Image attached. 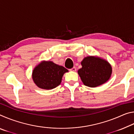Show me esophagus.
<instances>
[{
	"label": "esophagus",
	"instance_id": "esophagus-1",
	"mask_svg": "<svg viewBox=\"0 0 134 134\" xmlns=\"http://www.w3.org/2000/svg\"><path fill=\"white\" fill-rule=\"evenodd\" d=\"M70 71H76V68L75 67H73L72 68H71V69H70Z\"/></svg>",
	"mask_w": 134,
	"mask_h": 134
}]
</instances>
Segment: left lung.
<instances>
[{
  "mask_svg": "<svg viewBox=\"0 0 134 134\" xmlns=\"http://www.w3.org/2000/svg\"><path fill=\"white\" fill-rule=\"evenodd\" d=\"M82 68L78 70L81 81L85 86L95 87L109 79L112 67L108 62L98 57L89 56L81 63Z\"/></svg>",
  "mask_w": 134,
  "mask_h": 134,
  "instance_id": "1",
  "label": "left lung"
}]
</instances>
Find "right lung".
Returning <instances> with one entry per match:
<instances>
[{
    "mask_svg": "<svg viewBox=\"0 0 134 134\" xmlns=\"http://www.w3.org/2000/svg\"><path fill=\"white\" fill-rule=\"evenodd\" d=\"M68 70L52 62H42L32 72V79L38 87L43 89H53L62 82L63 76Z\"/></svg>",
    "mask_w": 134,
    "mask_h": 134,
    "instance_id": "1",
    "label": "right lung"
}]
</instances>
